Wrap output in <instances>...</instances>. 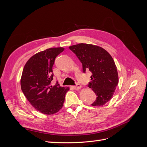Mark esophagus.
Returning a JSON list of instances; mask_svg holds the SVG:
<instances>
[{"instance_id": "34e87169", "label": "esophagus", "mask_w": 147, "mask_h": 147, "mask_svg": "<svg viewBox=\"0 0 147 147\" xmlns=\"http://www.w3.org/2000/svg\"><path fill=\"white\" fill-rule=\"evenodd\" d=\"M71 88L74 89V90H79V89H80L82 88V85H81L80 84L77 83L76 85H75V86H71Z\"/></svg>"}]
</instances>
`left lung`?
I'll return each instance as SVG.
<instances>
[{
    "label": "left lung",
    "instance_id": "obj_1",
    "mask_svg": "<svg viewBox=\"0 0 147 147\" xmlns=\"http://www.w3.org/2000/svg\"><path fill=\"white\" fill-rule=\"evenodd\" d=\"M69 49L81 62L83 72L89 70L92 73L88 86L95 92L96 99L91 105H104L112 99L118 84L117 69L112 56L104 49L91 44L79 43Z\"/></svg>",
    "mask_w": 147,
    "mask_h": 147
}]
</instances>
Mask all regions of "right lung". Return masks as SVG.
<instances>
[{
  "mask_svg": "<svg viewBox=\"0 0 147 147\" xmlns=\"http://www.w3.org/2000/svg\"><path fill=\"white\" fill-rule=\"evenodd\" d=\"M64 48H51L39 52L26 63L21 79V90L34 107L40 112L53 115L63 107L67 87L56 82L51 84L54 74L53 65Z\"/></svg>",
  "mask_w": 147,
  "mask_h": 147,
  "instance_id": "1",
  "label": "right lung"
}]
</instances>
